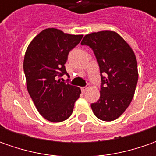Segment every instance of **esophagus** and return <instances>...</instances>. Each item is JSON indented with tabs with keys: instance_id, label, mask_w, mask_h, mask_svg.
<instances>
[{
	"instance_id": "34e87169",
	"label": "esophagus",
	"mask_w": 156,
	"mask_h": 156,
	"mask_svg": "<svg viewBox=\"0 0 156 156\" xmlns=\"http://www.w3.org/2000/svg\"><path fill=\"white\" fill-rule=\"evenodd\" d=\"M87 88H88V87H87V86H86V87H81V91H82V92H85V91L87 90Z\"/></svg>"
}]
</instances>
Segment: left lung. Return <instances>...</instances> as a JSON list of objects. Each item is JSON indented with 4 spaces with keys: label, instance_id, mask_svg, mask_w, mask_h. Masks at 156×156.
<instances>
[{
    "label": "left lung",
    "instance_id": "1",
    "mask_svg": "<svg viewBox=\"0 0 156 156\" xmlns=\"http://www.w3.org/2000/svg\"><path fill=\"white\" fill-rule=\"evenodd\" d=\"M81 44L92 48L101 73V96L91 104L92 110L100 120L114 121L122 115L134 97L138 81L135 53L114 31L87 34Z\"/></svg>",
    "mask_w": 156,
    "mask_h": 156
}]
</instances>
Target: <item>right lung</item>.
Here are the masks:
<instances>
[{"mask_svg":"<svg viewBox=\"0 0 156 156\" xmlns=\"http://www.w3.org/2000/svg\"><path fill=\"white\" fill-rule=\"evenodd\" d=\"M82 36L47 28L27 47L23 62L27 91L38 112L52 122L67 120L80 97V87L64 82L62 77L69 75L65 63Z\"/></svg>","mask_w":156,"mask_h":156,"instance_id":"obj_1","label":"right lung"}]
</instances>
